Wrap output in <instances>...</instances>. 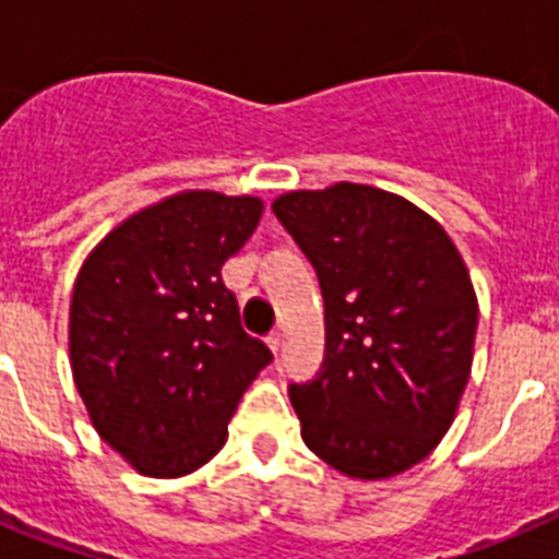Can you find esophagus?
<instances>
[{"label":"esophagus","instance_id":"obj_1","mask_svg":"<svg viewBox=\"0 0 559 559\" xmlns=\"http://www.w3.org/2000/svg\"><path fill=\"white\" fill-rule=\"evenodd\" d=\"M269 347H271V353H274V358L283 353V335H280V333L269 335Z\"/></svg>","mask_w":559,"mask_h":559}]
</instances>
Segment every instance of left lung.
Instances as JSON below:
<instances>
[{"instance_id":"obj_1","label":"left lung","mask_w":559,"mask_h":559,"mask_svg":"<svg viewBox=\"0 0 559 559\" xmlns=\"http://www.w3.org/2000/svg\"><path fill=\"white\" fill-rule=\"evenodd\" d=\"M324 296V364L288 394L305 445L380 481L419 464L471 380L478 299L451 235L403 195L338 181L271 204Z\"/></svg>"}]
</instances>
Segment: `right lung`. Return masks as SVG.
<instances>
[{
    "mask_svg": "<svg viewBox=\"0 0 559 559\" xmlns=\"http://www.w3.org/2000/svg\"><path fill=\"white\" fill-rule=\"evenodd\" d=\"M260 215L254 195L176 192L114 226L78 271L72 378L103 442L142 476L179 478L210 462L271 360L221 280Z\"/></svg>",
    "mask_w": 559,
    "mask_h": 559,
    "instance_id": "obj_1",
    "label": "right lung"
}]
</instances>
